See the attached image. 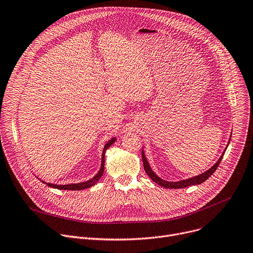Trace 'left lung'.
Listing matches in <instances>:
<instances>
[{"mask_svg": "<svg viewBox=\"0 0 253 253\" xmlns=\"http://www.w3.org/2000/svg\"><path fill=\"white\" fill-rule=\"evenodd\" d=\"M230 142V141H229ZM223 156H224V153L222 154V156L219 158V160L216 162V164L213 165L212 167H211L209 170H207L206 172L200 174V175L198 176H194V177H190V178H187V179H184V180H180V181H166V180H163L162 178H160L159 176H157L156 174L154 173V171L151 169L149 163H148V160L145 156V153L144 151H142V159H143V164H144V169L146 171V173L149 175V177L154 181L158 183L159 185L165 187V188H184V187H187V186H190V185H197V184H201L203 182H205L211 174L216 171V169L218 168L221 160L223 159Z\"/></svg>", "mask_w": 253, "mask_h": 253, "instance_id": "1", "label": "left lung"}]
</instances>
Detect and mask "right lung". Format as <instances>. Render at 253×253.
<instances>
[{
    "instance_id": "add662e5",
    "label": "right lung",
    "mask_w": 253,
    "mask_h": 253,
    "mask_svg": "<svg viewBox=\"0 0 253 253\" xmlns=\"http://www.w3.org/2000/svg\"><path fill=\"white\" fill-rule=\"evenodd\" d=\"M116 141V138H112L110 139L104 146V149H103V152H102V160H101V167L98 171V173L96 174V175L90 179V180H87L85 182H81V183H72V184H65V185H62V184H52V183H47L45 181H42L43 183H45L46 185H48L49 187H53V188H56V189H63V190H82V189H85V188H88V187H91L93 186L94 184L97 183V181H98L101 176L103 175V172H104V159H105V151Z\"/></svg>"
}]
</instances>
